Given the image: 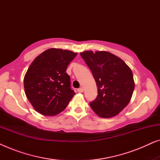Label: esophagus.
<instances>
[{"mask_svg": "<svg viewBox=\"0 0 160 160\" xmlns=\"http://www.w3.org/2000/svg\"><path fill=\"white\" fill-rule=\"evenodd\" d=\"M83 91H84V89H83L82 87H80V88H78L77 89V92H79V93L83 92Z\"/></svg>", "mask_w": 160, "mask_h": 160, "instance_id": "obj_1", "label": "esophagus"}]
</instances>
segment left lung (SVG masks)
Returning <instances> with one entry per match:
<instances>
[{"label":"left lung","mask_w":160,"mask_h":160,"mask_svg":"<svg viewBox=\"0 0 160 160\" xmlns=\"http://www.w3.org/2000/svg\"><path fill=\"white\" fill-rule=\"evenodd\" d=\"M80 55L91 70L98 95L89 105L96 114L111 118L119 114L132 98L135 83L132 72L117 56L106 51H85Z\"/></svg>","instance_id":"8db88e82"}]
</instances>
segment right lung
Returning a JSON list of instances; mask_svg holds the SVG:
<instances>
[{"label":"right lung","instance_id":"right-lung-1","mask_svg":"<svg viewBox=\"0 0 160 160\" xmlns=\"http://www.w3.org/2000/svg\"><path fill=\"white\" fill-rule=\"evenodd\" d=\"M77 55L69 50L52 48L35 58L24 78V88L35 110L55 116L65 110L75 95L71 88L68 65Z\"/></svg>","mask_w":160,"mask_h":160}]
</instances>
